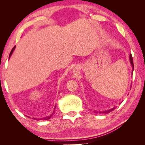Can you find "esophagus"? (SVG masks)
Returning <instances> with one entry per match:
<instances>
[{
  "mask_svg": "<svg viewBox=\"0 0 145 145\" xmlns=\"http://www.w3.org/2000/svg\"><path fill=\"white\" fill-rule=\"evenodd\" d=\"M74 72H75V70H74Z\"/></svg>",
  "mask_w": 145,
  "mask_h": 145,
  "instance_id": "obj_1",
  "label": "esophagus"
}]
</instances>
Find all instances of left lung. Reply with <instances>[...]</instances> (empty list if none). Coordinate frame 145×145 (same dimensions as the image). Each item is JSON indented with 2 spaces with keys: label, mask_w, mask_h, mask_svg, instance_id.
<instances>
[{
  "label": "left lung",
  "mask_w": 145,
  "mask_h": 145,
  "mask_svg": "<svg viewBox=\"0 0 145 145\" xmlns=\"http://www.w3.org/2000/svg\"><path fill=\"white\" fill-rule=\"evenodd\" d=\"M130 61H131V65H132V67H134V63H133V58H132V54H130ZM114 109H115V107H114V108H112L111 109H109V110H107V111H103V112H99V113H105V114H107V113H109V112H110L111 111H113ZM97 113H98V112H96Z\"/></svg>",
  "instance_id": "left-lung-1"
}]
</instances>
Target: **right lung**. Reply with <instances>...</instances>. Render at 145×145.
<instances>
[{
    "label": "right lung",
    "instance_id": "obj_1",
    "mask_svg": "<svg viewBox=\"0 0 145 145\" xmlns=\"http://www.w3.org/2000/svg\"><path fill=\"white\" fill-rule=\"evenodd\" d=\"M14 48H15V46H14V47L12 48V50H11V52H10V54H9V57H10L11 56V55L12 54V53H13V50H14ZM53 114V113L52 114H50V116H46V117H45V118H38V119H36V120H48V119H50V117L52 116V115Z\"/></svg>",
    "mask_w": 145,
    "mask_h": 145
}]
</instances>
